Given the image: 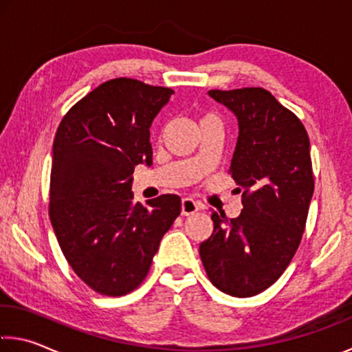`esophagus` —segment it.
<instances>
[{"mask_svg":"<svg viewBox=\"0 0 352 352\" xmlns=\"http://www.w3.org/2000/svg\"><path fill=\"white\" fill-rule=\"evenodd\" d=\"M199 210H200V205L194 199L186 197V199L182 200V214L183 216H191Z\"/></svg>","mask_w":352,"mask_h":352,"instance_id":"esophagus-1","label":"esophagus"}]
</instances>
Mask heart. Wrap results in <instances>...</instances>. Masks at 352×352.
<instances>
[{"mask_svg": "<svg viewBox=\"0 0 352 352\" xmlns=\"http://www.w3.org/2000/svg\"><path fill=\"white\" fill-rule=\"evenodd\" d=\"M206 117H208V116H206Z\"/></svg>", "mask_w": 352, "mask_h": 352, "instance_id": "obj_1", "label": "heart"}]
</instances>
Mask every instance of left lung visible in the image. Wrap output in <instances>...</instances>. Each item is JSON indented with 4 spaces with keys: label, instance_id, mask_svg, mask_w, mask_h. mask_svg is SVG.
Here are the masks:
<instances>
[{
    "label": "left lung",
    "instance_id": "8db88e82",
    "mask_svg": "<svg viewBox=\"0 0 352 352\" xmlns=\"http://www.w3.org/2000/svg\"><path fill=\"white\" fill-rule=\"evenodd\" d=\"M236 116L239 135L228 174L243 192L241 214H211L199 252L221 292L255 296L287 270L302 239L314 196L310 141L299 117L263 87L208 92Z\"/></svg>",
    "mask_w": 352,
    "mask_h": 352
}]
</instances>
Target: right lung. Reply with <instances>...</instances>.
I'll return each mask as SVG.
<instances>
[{
    "mask_svg": "<svg viewBox=\"0 0 352 352\" xmlns=\"http://www.w3.org/2000/svg\"><path fill=\"white\" fill-rule=\"evenodd\" d=\"M174 91L116 78L67 111L53 144L48 213L75 274L104 296L147 277L161 238L182 211L175 194L133 204L135 166L152 164L150 125Z\"/></svg>",
    "mask_w": 352,
    "mask_h": 352,
    "instance_id": "right-lung-1",
    "label": "right lung"
}]
</instances>
